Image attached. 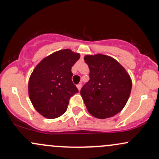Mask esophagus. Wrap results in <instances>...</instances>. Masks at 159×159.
<instances>
[{"label":"esophagus","mask_w":159,"mask_h":159,"mask_svg":"<svg viewBox=\"0 0 159 159\" xmlns=\"http://www.w3.org/2000/svg\"><path fill=\"white\" fill-rule=\"evenodd\" d=\"M81 84H78L77 85V88L78 89V90H80L81 89Z\"/></svg>","instance_id":"esophagus-1"}]
</instances>
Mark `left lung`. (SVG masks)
I'll use <instances>...</instances> for the list:
<instances>
[{
  "label": "left lung",
  "mask_w": 159,
  "mask_h": 159,
  "mask_svg": "<svg viewBox=\"0 0 159 159\" xmlns=\"http://www.w3.org/2000/svg\"><path fill=\"white\" fill-rule=\"evenodd\" d=\"M84 59L90 69V80L81 90L87 111L98 119L114 116L123 110L130 96V75L110 56L98 54Z\"/></svg>",
  "instance_id": "8db88e82"
}]
</instances>
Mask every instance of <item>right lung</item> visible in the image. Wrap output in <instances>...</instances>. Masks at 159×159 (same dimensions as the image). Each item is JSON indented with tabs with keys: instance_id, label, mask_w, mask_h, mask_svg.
Masks as SVG:
<instances>
[{
	"instance_id": "1",
	"label": "right lung",
	"mask_w": 159,
	"mask_h": 159,
	"mask_svg": "<svg viewBox=\"0 0 159 159\" xmlns=\"http://www.w3.org/2000/svg\"><path fill=\"white\" fill-rule=\"evenodd\" d=\"M80 54L70 49L54 52L38 63L30 75L28 94L42 116L54 119L67 110L71 96L78 93L72 83V67Z\"/></svg>"
}]
</instances>
